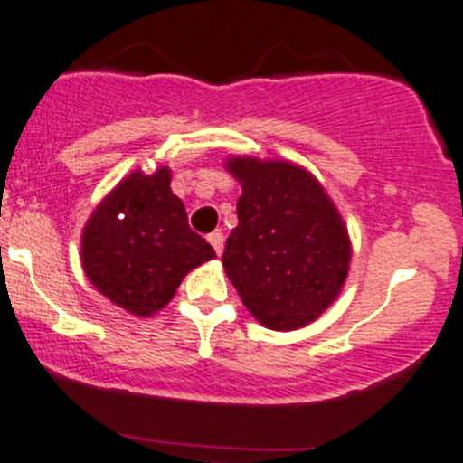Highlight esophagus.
<instances>
[{
  "label": "esophagus",
  "mask_w": 463,
  "mask_h": 463,
  "mask_svg": "<svg viewBox=\"0 0 463 463\" xmlns=\"http://www.w3.org/2000/svg\"><path fill=\"white\" fill-rule=\"evenodd\" d=\"M207 240H209V244L214 247L216 254L221 256V251H223V244H226V237H223V232H219V231H216V232H209Z\"/></svg>",
  "instance_id": "34e87169"
}]
</instances>
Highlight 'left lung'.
<instances>
[{"label":"left lung","mask_w":463,"mask_h":463,"mask_svg":"<svg viewBox=\"0 0 463 463\" xmlns=\"http://www.w3.org/2000/svg\"><path fill=\"white\" fill-rule=\"evenodd\" d=\"M242 184L223 268L242 303L275 331H293L335 300L347 277L349 237L315 176L293 163L232 158Z\"/></svg>","instance_id":"1"}]
</instances>
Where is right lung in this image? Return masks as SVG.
I'll use <instances>...</instances> for the list:
<instances>
[{
  "label": "right lung",
  "mask_w": 463,
  "mask_h": 463,
  "mask_svg": "<svg viewBox=\"0 0 463 463\" xmlns=\"http://www.w3.org/2000/svg\"><path fill=\"white\" fill-rule=\"evenodd\" d=\"M83 270L102 296L132 315L165 307L186 272L214 259L188 226L186 207L170 188V170L132 172L88 219Z\"/></svg>",
  "instance_id": "add662e5"
}]
</instances>
